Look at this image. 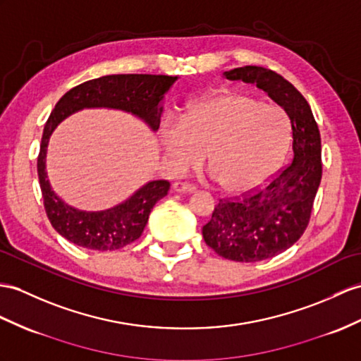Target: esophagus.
Listing matches in <instances>:
<instances>
[{
	"mask_svg": "<svg viewBox=\"0 0 361 361\" xmlns=\"http://www.w3.org/2000/svg\"><path fill=\"white\" fill-rule=\"evenodd\" d=\"M173 190L176 192H192L196 188L185 182H176V183H173Z\"/></svg>",
	"mask_w": 361,
	"mask_h": 361,
	"instance_id": "34e87169",
	"label": "esophagus"
}]
</instances>
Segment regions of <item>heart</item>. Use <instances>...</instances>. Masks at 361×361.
<instances>
[{"label": "heart", "mask_w": 361, "mask_h": 361, "mask_svg": "<svg viewBox=\"0 0 361 361\" xmlns=\"http://www.w3.org/2000/svg\"><path fill=\"white\" fill-rule=\"evenodd\" d=\"M159 142L174 173L207 164L222 190L245 195L282 166L291 144L283 110L242 92H221L196 101L182 122L166 121Z\"/></svg>", "instance_id": "b5f03b06"}]
</instances>
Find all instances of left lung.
<instances>
[{
  "mask_svg": "<svg viewBox=\"0 0 361 361\" xmlns=\"http://www.w3.org/2000/svg\"><path fill=\"white\" fill-rule=\"evenodd\" d=\"M222 76L254 84L283 109L291 122L294 157L291 165L257 195L219 202L202 234L208 247L228 260H267L291 248L310 222L322 180L320 131L310 104L279 73L247 66Z\"/></svg>",
  "mask_w": 361,
  "mask_h": 361,
  "instance_id": "8db88e82",
  "label": "left lung"
}]
</instances>
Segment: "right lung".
Returning <instances> with one entry per match:
<instances>
[{"label":"right lung","instance_id":"add662e5","mask_svg":"<svg viewBox=\"0 0 361 361\" xmlns=\"http://www.w3.org/2000/svg\"><path fill=\"white\" fill-rule=\"evenodd\" d=\"M179 76L107 75L73 87L58 101L44 127L38 156V179L44 207L51 226L78 247L114 251L135 242L142 234L153 207L166 196L170 182L150 180L126 200L101 211L78 209L61 199L47 176V148L55 128L84 109H109L131 114L156 133L164 113L165 94Z\"/></svg>","mask_w":361,"mask_h":361}]
</instances>
